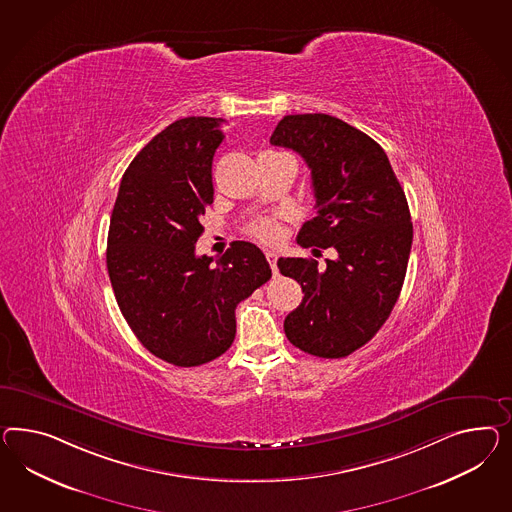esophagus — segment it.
I'll use <instances>...</instances> for the list:
<instances>
[{
	"label": "esophagus",
	"instance_id": "34e87169",
	"mask_svg": "<svg viewBox=\"0 0 512 512\" xmlns=\"http://www.w3.org/2000/svg\"><path fill=\"white\" fill-rule=\"evenodd\" d=\"M266 259H268V263L272 266V272L277 274V253L276 251H266Z\"/></svg>",
	"mask_w": 512,
	"mask_h": 512
}]
</instances>
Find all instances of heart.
<instances>
[{
    "label": "heart",
    "instance_id": "heart-1",
    "mask_svg": "<svg viewBox=\"0 0 512 512\" xmlns=\"http://www.w3.org/2000/svg\"><path fill=\"white\" fill-rule=\"evenodd\" d=\"M249 235L255 236L264 244H274L281 238V223L274 216H263L259 220L253 221L248 227Z\"/></svg>",
    "mask_w": 512,
    "mask_h": 512
}]
</instances>
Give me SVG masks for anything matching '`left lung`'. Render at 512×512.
I'll return each instance as SVG.
<instances>
[{"mask_svg":"<svg viewBox=\"0 0 512 512\" xmlns=\"http://www.w3.org/2000/svg\"><path fill=\"white\" fill-rule=\"evenodd\" d=\"M270 143L311 169L317 216L298 244L337 251L324 270L315 259L277 261L304 292L285 335L311 356L345 358L373 339L399 300L414 238L406 195L384 149L332 115H285Z\"/></svg>","mask_w":512,"mask_h":512,"instance_id":"left-lung-1","label":"left lung"}]
</instances>
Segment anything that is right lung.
I'll use <instances>...</instances> for the list:
<instances>
[{
  "label": "right lung",
  "mask_w": 512,
  "mask_h": 512,
  "mask_svg": "<svg viewBox=\"0 0 512 512\" xmlns=\"http://www.w3.org/2000/svg\"><path fill=\"white\" fill-rule=\"evenodd\" d=\"M223 128L225 119L184 117L156 134L111 212L106 264L119 309L139 343L177 367L220 358L235 341L236 305L272 277L249 242L236 240L216 264L195 255Z\"/></svg>",
  "instance_id": "add662e5"
}]
</instances>
